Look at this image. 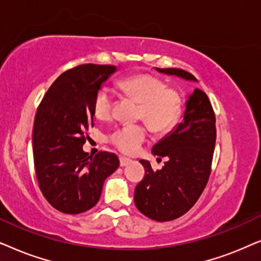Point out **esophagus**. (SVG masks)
<instances>
[{
	"label": "esophagus",
	"mask_w": 261,
	"mask_h": 261,
	"mask_svg": "<svg viewBox=\"0 0 261 261\" xmlns=\"http://www.w3.org/2000/svg\"><path fill=\"white\" fill-rule=\"evenodd\" d=\"M119 161H120V167H125V166H127L128 163L131 162V160L127 159V158H123V156H120Z\"/></svg>",
	"instance_id": "1"
}]
</instances>
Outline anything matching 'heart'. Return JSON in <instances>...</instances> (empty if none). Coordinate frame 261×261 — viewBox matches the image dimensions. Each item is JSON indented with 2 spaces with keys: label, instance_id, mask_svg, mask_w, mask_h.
<instances>
[{
  "label": "heart",
  "instance_id": "obj_1",
  "mask_svg": "<svg viewBox=\"0 0 261 261\" xmlns=\"http://www.w3.org/2000/svg\"><path fill=\"white\" fill-rule=\"evenodd\" d=\"M125 95L140 102L138 116L156 133H165L176 123L181 101L175 90L167 88L161 79L148 74L128 76L118 81ZM114 95L107 86L96 92L93 110L100 120L112 116ZM148 131L143 125H124L110 135V142L124 154H134L147 141Z\"/></svg>",
  "mask_w": 261,
  "mask_h": 261
}]
</instances>
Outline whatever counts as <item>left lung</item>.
I'll list each match as a JSON object with an SVG mask.
<instances>
[{"mask_svg":"<svg viewBox=\"0 0 261 261\" xmlns=\"http://www.w3.org/2000/svg\"><path fill=\"white\" fill-rule=\"evenodd\" d=\"M162 74L197 82L182 69L156 68ZM216 119L209 98L196 88L185 102L181 123L151 149L152 155L168 158L162 169L152 171L141 160L144 179L135 190V204L144 216L158 222L175 220L192 207L205 189L216 143Z\"/></svg>","mask_w":261,"mask_h":261,"instance_id":"left-lung-1","label":"left lung"}]
</instances>
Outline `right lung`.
<instances>
[{"label":"right lung","mask_w":261,"mask_h":261,"mask_svg":"<svg viewBox=\"0 0 261 261\" xmlns=\"http://www.w3.org/2000/svg\"><path fill=\"white\" fill-rule=\"evenodd\" d=\"M116 71L114 65L99 64L70 69L52 83L37 110L32 135L36 175L41 193L61 213L92 209L103 181L119 167L113 152L92 156L82 149L96 92Z\"/></svg>","instance_id":"right-lung-1"}]
</instances>
